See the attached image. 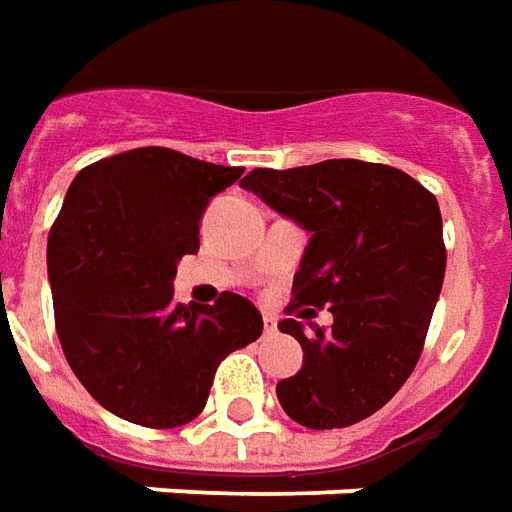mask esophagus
Here are the masks:
<instances>
[{
  "label": "esophagus",
  "instance_id": "34e87169",
  "mask_svg": "<svg viewBox=\"0 0 512 512\" xmlns=\"http://www.w3.org/2000/svg\"><path fill=\"white\" fill-rule=\"evenodd\" d=\"M263 330H266V335H274V332H277V318L263 316Z\"/></svg>",
  "mask_w": 512,
  "mask_h": 512
}]
</instances>
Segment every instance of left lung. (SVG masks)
I'll return each mask as SVG.
<instances>
[{
	"label": "left lung",
	"instance_id": "8db88e82",
	"mask_svg": "<svg viewBox=\"0 0 512 512\" xmlns=\"http://www.w3.org/2000/svg\"><path fill=\"white\" fill-rule=\"evenodd\" d=\"M244 188L310 232L293 302L332 313V330L310 324L313 335L280 321L305 352L277 385L282 410L310 430L357 424L391 402L424 349L446 271L438 199L405 171L366 160L255 169Z\"/></svg>",
	"mask_w": 512,
	"mask_h": 512
}]
</instances>
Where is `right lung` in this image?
Instances as JSON below:
<instances>
[{
  "instance_id": "add662e5",
  "label": "right lung",
  "mask_w": 512,
  "mask_h": 512,
  "mask_svg": "<svg viewBox=\"0 0 512 512\" xmlns=\"http://www.w3.org/2000/svg\"><path fill=\"white\" fill-rule=\"evenodd\" d=\"M244 174L163 146L130 149L74 177L52 224L46 268L71 371L113 416L171 430L207 405L224 357L260 338L257 307L174 302L182 255L199 252L207 202Z\"/></svg>"
}]
</instances>
